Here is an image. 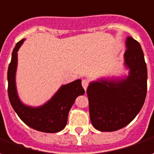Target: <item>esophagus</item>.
<instances>
[{
	"mask_svg": "<svg viewBox=\"0 0 154 154\" xmlns=\"http://www.w3.org/2000/svg\"><path fill=\"white\" fill-rule=\"evenodd\" d=\"M88 84H89V82H88L87 79H84V80H82V87H83V88H84L85 91H87V88H88Z\"/></svg>",
	"mask_w": 154,
	"mask_h": 154,
	"instance_id": "esophagus-1",
	"label": "esophagus"
}]
</instances>
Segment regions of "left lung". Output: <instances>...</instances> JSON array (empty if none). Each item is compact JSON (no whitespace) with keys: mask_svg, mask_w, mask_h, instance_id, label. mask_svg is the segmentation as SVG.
Here are the masks:
<instances>
[{"mask_svg":"<svg viewBox=\"0 0 154 154\" xmlns=\"http://www.w3.org/2000/svg\"><path fill=\"white\" fill-rule=\"evenodd\" d=\"M124 63L129 75L124 79H101L87 89L92 126L102 132H113L133 121L147 95L148 72L143 51L133 37L126 41Z\"/></svg>","mask_w":154,"mask_h":154,"instance_id":"1","label":"left lung"}]
</instances>
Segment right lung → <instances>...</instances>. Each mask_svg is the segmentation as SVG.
Here are the masks:
<instances>
[{
  "label": "right lung",
  "mask_w": 154,
  "mask_h": 154,
  "mask_svg": "<svg viewBox=\"0 0 154 154\" xmlns=\"http://www.w3.org/2000/svg\"><path fill=\"white\" fill-rule=\"evenodd\" d=\"M25 39L17 42L11 55L7 72L8 97L10 103L21 120L32 128L43 133H57L66 125L67 116L72 106L78 96L85 91L80 79L62 85L51 99L38 107L24 105L17 95L16 88V71L17 66V51Z\"/></svg>",
  "instance_id": "add662e5"
}]
</instances>
